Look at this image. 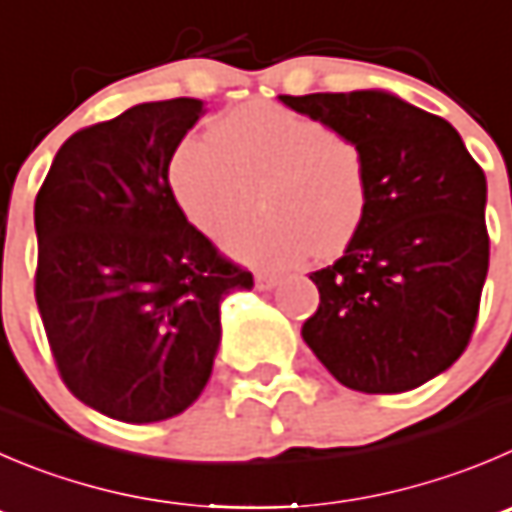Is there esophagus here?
Wrapping results in <instances>:
<instances>
[{
    "instance_id": "esophagus-1",
    "label": "esophagus",
    "mask_w": 512,
    "mask_h": 512,
    "mask_svg": "<svg viewBox=\"0 0 512 512\" xmlns=\"http://www.w3.org/2000/svg\"><path fill=\"white\" fill-rule=\"evenodd\" d=\"M253 281H256V289L269 291L279 284V276L269 274V271H256V274H253Z\"/></svg>"
}]
</instances>
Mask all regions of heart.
<instances>
[{
  "label": "heart",
  "mask_w": 512,
  "mask_h": 512,
  "mask_svg": "<svg viewBox=\"0 0 512 512\" xmlns=\"http://www.w3.org/2000/svg\"><path fill=\"white\" fill-rule=\"evenodd\" d=\"M168 178L188 221L213 238L243 216L251 188L259 186L264 213L238 223L226 243L271 269L342 251L367 216L362 148L324 120L279 102H246L208 135L180 140Z\"/></svg>",
  "instance_id": "heart-1"
}]
</instances>
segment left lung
I'll list each match as a JSON object with an SVG mask.
<instances>
[{"label": "left lung", "instance_id": "1", "mask_svg": "<svg viewBox=\"0 0 512 512\" xmlns=\"http://www.w3.org/2000/svg\"><path fill=\"white\" fill-rule=\"evenodd\" d=\"M362 148L369 203L339 261L309 276L301 337L344 387L397 394L457 362L490 261L488 183L447 120L384 90L279 95Z\"/></svg>", "mask_w": 512, "mask_h": 512}]
</instances>
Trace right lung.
Returning a JSON list of instances; mask_svg holds the SVG:
<instances>
[{"instance_id": "right-lung-1", "label": "right lung", "mask_w": 512, "mask_h": 512, "mask_svg": "<svg viewBox=\"0 0 512 512\" xmlns=\"http://www.w3.org/2000/svg\"><path fill=\"white\" fill-rule=\"evenodd\" d=\"M203 113L175 97L77 130L34 201V299L52 357L67 389L113 420L188 410L211 377L223 296L253 286L170 188V158Z\"/></svg>"}]
</instances>
